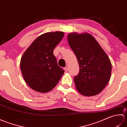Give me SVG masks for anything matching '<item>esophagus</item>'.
<instances>
[{
    "mask_svg": "<svg viewBox=\"0 0 127 127\" xmlns=\"http://www.w3.org/2000/svg\"><path fill=\"white\" fill-rule=\"evenodd\" d=\"M64 70H65V71H68V67H67V66L65 67V68H64Z\"/></svg>",
    "mask_w": 127,
    "mask_h": 127,
    "instance_id": "obj_1",
    "label": "esophagus"
}]
</instances>
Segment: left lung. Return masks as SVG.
<instances>
[{
    "instance_id": "1",
    "label": "left lung",
    "mask_w": 127,
    "mask_h": 127,
    "mask_svg": "<svg viewBox=\"0 0 127 127\" xmlns=\"http://www.w3.org/2000/svg\"><path fill=\"white\" fill-rule=\"evenodd\" d=\"M68 41L79 64L80 72L74 77L77 91L85 96L97 95L111 77L112 65L108 56L88 33H69Z\"/></svg>"
}]
</instances>
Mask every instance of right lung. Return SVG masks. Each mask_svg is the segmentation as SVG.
Returning a JSON list of instances; mask_svg holds the SVG:
<instances>
[{
	"label": "right lung",
	"mask_w": 127,
	"mask_h": 127,
	"mask_svg": "<svg viewBox=\"0 0 127 127\" xmlns=\"http://www.w3.org/2000/svg\"><path fill=\"white\" fill-rule=\"evenodd\" d=\"M63 32H48L38 36L24 52L20 69L32 90L47 93L57 85L64 71L57 64L53 50L64 37Z\"/></svg>",
	"instance_id": "1"
}]
</instances>
